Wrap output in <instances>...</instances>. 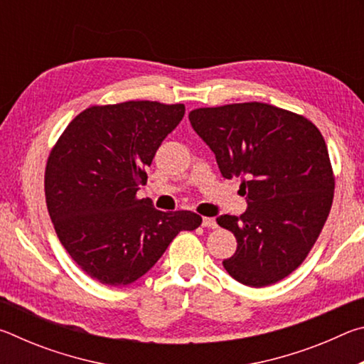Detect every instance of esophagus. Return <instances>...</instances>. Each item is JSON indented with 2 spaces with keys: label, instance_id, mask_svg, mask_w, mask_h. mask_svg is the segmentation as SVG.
<instances>
[{
  "label": "esophagus",
  "instance_id": "34e87169",
  "mask_svg": "<svg viewBox=\"0 0 364 364\" xmlns=\"http://www.w3.org/2000/svg\"><path fill=\"white\" fill-rule=\"evenodd\" d=\"M202 226L204 228H212V230H215L217 228V221H215V218H208V217H204L202 218Z\"/></svg>",
  "mask_w": 364,
  "mask_h": 364
}]
</instances>
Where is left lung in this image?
I'll return each mask as SVG.
<instances>
[{
    "instance_id": "obj_1",
    "label": "left lung",
    "mask_w": 364,
    "mask_h": 364,
    "mask_svg": "<svg viewBox=\"0 0 364 364\" xmlns=\"http://www.w3.org/2000/svg\"><path fill=\"white\" fill-rule=\"evenodd\" d=\"M189 122L221 175L242 178L247 210L217 218L237 241L225 269L250 287L284 279L305 260L331 212L334 173L323 134L304 115L264 102L194 109Z\"/></svg>"
}]
</instances>
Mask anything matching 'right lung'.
<instances>
[{"mask_svg":"<svg viewBox=\"0 0 364 364\" xmlns=\"http://www.w3.org/2000/svg\"><path fill=\"white\" fill-rule=\"evenodd\" d=\"M183 115V104L157 101L88 107L49 154L45 196L54 230L72 260L102 284H132L178 232L202 223L193 212H160L136 196Z\"/></svg>","mask_w":364,"mask_h":364,"instance_id":"obj_1","label":"right lung"}]
</instances>
